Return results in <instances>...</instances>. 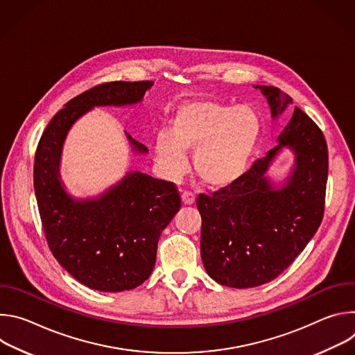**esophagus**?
<instances>
[{"instance_id": "obj_1", "label": "esophagus", "mask_w": 355, "mask_h": 355, "mask_svg": "<svg viewBox=\"0 0 355 355\" xmlns=\"http://www.w3.org/2000/svg\"><path fill=\"white\" fill-rule=\"evenodd\" d=\"M181 200L184 205H193L195 204V195L192 192H182Z\"/></svg>"}]
</instances>
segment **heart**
Returning a JSON list of instances; mask_svg holds the SVG:
<instances>
[{"label": "heart", "mask_w": 355, "mask_h": 355, "mask_svg": "<svg viewBox=\"0 0 355 355\" xmlns=\"http://www.w3.org/2000/svg\"><path fill=\"white\" fill-rule=\"evenodd\" d=\"M170 133L156 136L155 150L166 175L175 180L187 170V151H193V170L207 187L222 189L248 171L263 136V121L248 105H230L199 98L173 114Z\"/></svg>", "instance_id": "b5f03b06"}]
</instances>
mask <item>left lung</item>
Listing matches in <instances>:
<instances>
[{"label": "left lung", "mask_w": 355, "mask_h": 355, "mask_svg": "<svg viewBox=\"0 0 355 355\" xmlns=\"http://www.w3.org/2000/svg\"><path fill=\"white\" fill-rule=\"evenodd\" d=\"M254 88L267 98L272 119L292 104V98L277 87ZM277 143L236 184L196 199L202 263L220 285L243 289L275 279L320 226L329 171L322 130L295 107ZM284 148L293 151L294 166L275 183L268 171Z\"/></svg>", "instance_id": "obj_1"}]
</instances>
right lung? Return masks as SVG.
Returning <instances> with one entry per match:
<instances>
[{"instance_id": "add662e5", "label": "right lung", "mask_w": 355, "mask_h": 355, "mask_svg": "<svg viewBox=\"0 0 355 355\" xmlns=\"http://www.w3.org/2000/svg\"><path fill=\"white\" fill-rule=\"evenodd\" d=\"M151 85L114 81L77 95L49 122L37 144L33 185L47 244L73 278L95 291H129L150 277L160 234L180 211L181 199L173 182L140 171L128 173L98 196L76 198L60 175L63 144L92 108L140 104ZM125 135L135 155L148 153Z\"/></svg>"}]
</instances>
